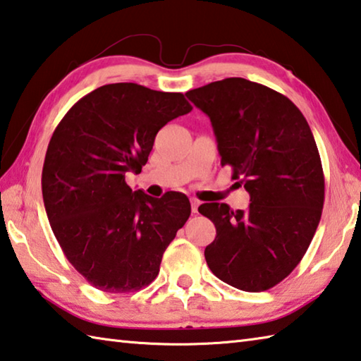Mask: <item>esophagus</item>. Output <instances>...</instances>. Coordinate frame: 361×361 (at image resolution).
Returning a JSON list of instances; mask_svg holds the SVG:
<instances>
[{
    "label": "esophagus",
    "mask_w": 361,
    "mask_h": 361,
    "mask_svg": "<svg viewBox=\"0 0 361 361\" xmlns=\"http://www.w3.org/2000/svg\"><path fill=\"white\" fill-rule=\"evenodd\" d=\"M199 207H200V202L197 199H192L191 200V208H192V213H199Z\"/></svg>",
    "instance_id": "1"
}]
</instances>
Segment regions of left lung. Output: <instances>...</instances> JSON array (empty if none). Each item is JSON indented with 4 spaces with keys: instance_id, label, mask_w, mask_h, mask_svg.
I'll return each mask as SVG.
<instances>
[{
    "instance_id": "left-lung-1",
    "label": "left lung",
    "mask_w": 361,
    "mask_h": 361,
    "mask_svg": "<svg viewBox=\"0 0 361 361\" xmlns=\"http://www.w3.org/2000/svg\"><path fill=\"white\" fill-rule=\"evenodd\" d=\"M186 96L208 115L221 164L251 197L237 212L218 202L199 207L216 227L207 264L235 289H271L303 259L322 216L324 170L310 124L289 97L241 77Z\"/></svg>"
}]
</instances>
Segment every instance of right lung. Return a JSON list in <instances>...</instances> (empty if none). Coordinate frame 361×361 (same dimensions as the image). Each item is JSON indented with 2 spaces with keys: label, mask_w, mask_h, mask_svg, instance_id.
<instances>
[{
  "label": "right lung",
  "mask_w": 361,
  "mask_h": 361,
  "mask_svg": "<svg viewBox=\"0 0 361 361\" xmlns=\"http://www.w3.org/2000/svg\"><path fill=\"white\" fill-rule=\"evenodd\" d=\"M191 110L181 93L110 83L75 102L51 135L45 212L66 259L96 289L128 293L152 284L191 214L185 194L154 199L124 181L140 173L158 130Z\"/></svg>",
  "instance_id": "1"
}]
</instances>
